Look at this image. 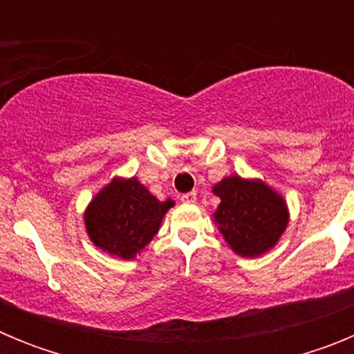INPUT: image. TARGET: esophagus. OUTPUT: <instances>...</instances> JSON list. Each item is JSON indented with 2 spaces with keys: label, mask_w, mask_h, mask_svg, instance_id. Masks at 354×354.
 I'll use <instances>...</instances> for the list:
<instances>
[{
  "label": "esophagus",
  "mask_w": 354,
  "mask_h": 354,
  "mask_svg": "<svg viewBox=\"0 0 354 354\" xmlns=\"http://www.w3.org/2000/svg\"><path fill=\"white\" fill-rule=\"evenodd\" d=\"M180 200H183L184 204H195V202H196V193L195 192L184 193V195L180 196Z\"/></svg>",
  "instance_id": "esophagus-1"
}]
</instances>
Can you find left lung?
Masks as SVG:
<instances>
[{"mask_svg":"<svg viewBox=\"0 0 354 354\" xmlns=\"http://www.w3.org/2000/svg\"><path fill=\"white\" fill-rule=\"evenodd\" d=\"M221 202L214 223L241 257H259L277 245L287 228L286 200L262 180L230 175L212 187Z\"/></svg>","mask_w":354,"mask_h":354,"instance_id":"left-lung-1","label":"left lung"}]
</instances>
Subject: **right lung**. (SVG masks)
Segmentation results:
<instances>
[{
    "label": "right lung",
    "mask_w": 354,
    "mask_h": 354,
    "mask_svg": "<svg viewBox=\"0 0 354 354\" xmlns=\"http://www.w3.org/2000/svg\"><path fill=\"white\" fill-rule=\"evenodd\" d=\"M174 205L159 202L138 179H113L84 212L86 232L95 246L120 259H133L149 245Z\"/></svg>",
    "instance_id": "obj_1"
}]
</instances>
